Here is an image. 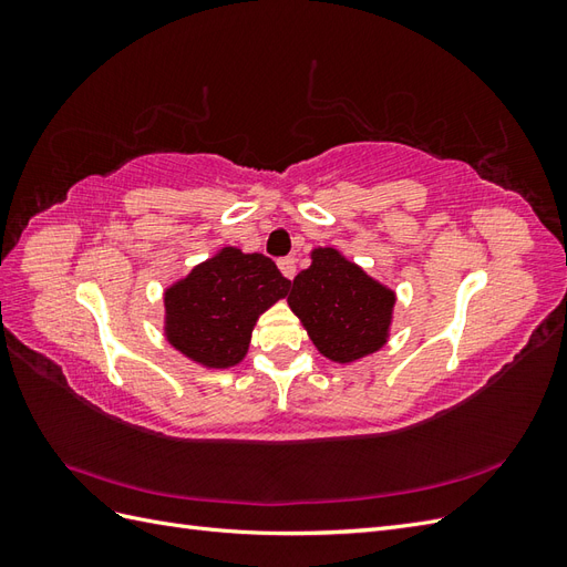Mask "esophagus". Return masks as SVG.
<instances>
[{"label":"esophagus","instance_id":"obj_1","mask_svg":"<svg viewBox=\"0 0 567 567\" xmlns=\"http://www.w3.org/2000/svg\"><path fill=\"white\" fill-rule=\"evenodd\" d=\"M296 265H298V260H296V257H281V260H279V269H281V274H284V277L286 279H293L296 277Z\"/></svg>","mask_w":567,"mask_h":567}]
</instances>
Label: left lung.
<instances>
[{"instance_id":"8db88e82","label":"left lung","mask_w":567,"mask_h":567,"mask_svg":"<svg viewBox=\"0 0 567 567\" xmlns=\"http://www.w3.org/2000/svg\"><path fill=\"white\" fill-rule=\"evenodd\" d=\"M288 305L321 354L352 362L385 342L394 296L333 248H319L293 279Z\"/></svg>"}]
</instances>
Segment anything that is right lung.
Returning a JSON list of instances; mask_svg holds the SVG:
<instances>
[{
  "label": "right lung",
  "mask_w": 567,
  "mask_h": 567,
  "mask_svg": "<svg viewBox=\"0 0 567 567\" xmlns=\"http://www.w3.org/2000/svg\"><path fill=\"white\" fill-rule=\"evenodd\" d=\"M288 288L267 255L225 248L167 290V338L194 362L231 367L244 359L257 317Z\"/></svg>",
  "instance_id": "obj_1"
}]
</instances>
